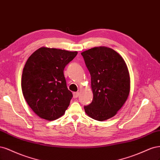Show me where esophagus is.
<instances>
[{"label":"esophagus","instance_id":"obj_1","mask_svg":"<svg viewBox=\"0 0 160 160\" xmlns=\"http://www.w3.org/2000/svg\"><path fill=\"white\" fill-rule=\"evenodd\" d=\"M79 96V92H74L73 93V96L74 98H77Z\"/></svg>","mask_w":160,"mask_h":160}]
</instances>
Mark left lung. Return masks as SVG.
Returning a JSON list of instances; mask_svg holds the SVG:
<instances>
[{
  "label": "left lung",
  "instance_id": "left-lung-1",
  "mask_svg": "<svg viewBox=\"0 0 160 160\" xmlns=\"http://www.w3.org/2000/svg\"><path fill=\"white\" fill-rule=\"evenodd\" d=\"M91 76L93 100L84 106L86 114L98 121L114 116L127 100L130 77L126 62L114 50L94 47L81 53Z\"/></svg>",
  "mask_w": 160,
  "mask_h": 160
}]
</instances>
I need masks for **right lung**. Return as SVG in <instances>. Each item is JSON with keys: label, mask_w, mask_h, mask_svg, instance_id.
<instances>
[{"label": "right lung", "mask_w": 160, "mask_h": 160, "mask_svg": "<svg viewBox=\"0 0 160 160\" xmlns=\"http://www.w3.org/2000/svg\"><path fill=\"white\" fill-rule=\"evenodd\" d=\"M77 54V51L41 47L28 58L22 71V91L38 117L52 121L64 114L72 93L67 88L64 69Z\"/></svg>", "instance_id": "right-lung-1"}]
</instances>
